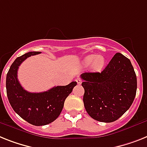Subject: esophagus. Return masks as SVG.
<instances>
[{"instance_id": "obj_1", "label": "esophagus", "mask_w": 147, "mask_h": 147, "mask_svg": "<svg viewBox=\"0 0 147 147\" xmlns=\"http://www.w3.org/2000/svg\"><path fill=\"white\" fill-rule=\"evenodd\" d=\"M76 82H77V84L78 85H80L82 83V80L80 78H76Z\"/></svg>"}]
</instances>
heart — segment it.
Listing matches in <instances>:
<instances>
[{
    "label": "heart",
    "instance_id": "1",
    "mask_svg": "<svg viewBox=\"0 0 147 147\" xmlns=\"http://www.w3.org/2000/svg\"><path fill=\"white\" fill-rule=\"evenodd\" d=\"M82 63L86 66L91 65V67L94 71H100L104 67V64H105V59H104V56L100 55H90L85 58Z\"/></svg>",
    "mask_w": 147,
    "mask_h": 147
}]
</instances>
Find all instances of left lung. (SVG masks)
I'll return each instance as SVG.
<instances>
[{
	"label": "left lung",
	"mask_w": 147,
	"mask_h": 147,
	"mask_svg": "<svg viewBox=\"0 0 147 147\" xmlns=\"http://www.w3.org/2000/svg\"><path fill=\"white\" fill-rule=\"evenodd\" d=\"M88 114L102 122H112L130 108L137 92V77L131 61L121 53L113 57L100 73L81 74Z\"/></svg>",
	"instance_id": "8db88e82"
}]
</instances>
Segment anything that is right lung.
Segmentation results:
<instances>
[{"instance_id":"right-lung-1","label":"right lung","mask_w":147,"mask_h":147,"mask_svg":"<svg viewBox=\"0 0 147 147\" xmlns=\"http://www.w3.org/2000/svg\"><path fill=\"white\" fill-rule=\"evenodd\" d=\"M40 53L30 52L18 57L9 67L6 79L7 98L13 110L23 119L36 126L49 124L56 119L62 110L65 99L76 86V82H72L39 93L25 90L17 78L19 65L28 57Z\"/></svg>"}]
</instances>
